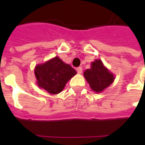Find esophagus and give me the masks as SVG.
Segmentation results:
<instances>
[{"label":"esophagus","instance_id":"34e87169","mask_svg":"<svg viewBox=\"0 0 145 145\" xmlns=\"http://www.w3.org/2000/svg\"><path fill=\"white\" fill-rule=\"evenodd\" d=\"M76 70H77L78 74H81L82 71H83V68H82V67H78V68H76Z\"/></svg>","mask_w":145,"mask_h":145}]
</instances>
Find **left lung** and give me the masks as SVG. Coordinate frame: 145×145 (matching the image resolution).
Masks as SVG:
<instances>
[{
	"instance_id": "obj_1",
	"label": "left lung",
	"mask_w": 145,
	"mask_h": 145,
	"mask_svg": "<svg viewBox=\"0 0 145 145\" xmlns=\"http://www.w3.org/2000/svg\"><path fill=\"white\" fill-rule=\"evenodd\" d=\"M84 75L91 89L96 93H101L112 84L114 77L103 65L101 60L96 59L91 65L90 69H87Z\"/></svg>"
}]
</instances>
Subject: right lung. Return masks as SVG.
<instances>
[{
    "instance_id": "1",
    "label": "right lung",
    "mask_w": 145,
    "mask_h": 145,
    "mask_svg": "<svg viewBox=\"0 0 145 145\" xmlns=\"http://www.w3.org/2000/svg\"><path fill=\"white\" fill-rule=\"evenodd\" d=\"M37 84L51 94L61 93L66 83L76 74V71L59 57L36 66L35 70Z\"/></svg>"
}]
</instances>
